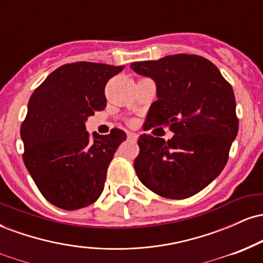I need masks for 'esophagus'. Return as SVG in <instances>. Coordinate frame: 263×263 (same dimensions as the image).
Wrapping results in <instances>:
<instances>
[{"label": "esophagus", "instance_id": "1", "mask_svg": "<svg viewBox=\"0 0 263 263\" xmlns=\"http://www.w3.org/2000/svg\"><path fill=\"white\" fill-rule=\"evenodd\" d=\"M127 140L128 141H132V142H136V141H137V135L134 134V132H128V134H127Z\"/></svg>", "mask_w": 263, "mask_h": 263}]
</instances>
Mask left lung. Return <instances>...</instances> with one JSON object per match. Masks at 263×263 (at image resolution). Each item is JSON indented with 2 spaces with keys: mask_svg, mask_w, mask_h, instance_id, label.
Wrapping results in <instances>:
<instances>
[{
  "mask_svg": "<svg viewBox=\"0 0 263 263\" xmlns=\"http://www.w3.org/2000/svg\"><path fill=\"white\" fill-rule=\"evenodd\" d=\"M155 80L158 100L147 114V129L168 126L165 142L151 135L138 138L134 165L144 186L168 199H185L203 190L224 170L238 131L232 86L210 60L174 54L131 64Z\"/></svg>",
  "mask_w": 263,
  "mask_h": 263,
  "instance_id": "1",
  "label": "left lung"
}]
</instances>
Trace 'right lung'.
Listing matches in <instances>:
<instances>
[{"label":"right lung","instance_id":"add662e5","mask_svg":"<svg viewBox=\"0 0 263 263\" xmlns=\"http://www.w3.org/2000/svg\"><path fill=\"white\" fill-rule=\"evenodd\" d=\"M125 68L101 63L64 64L32 93L21 126L23 162L42 195L64 210L95 203L126 134L86 131L87 117L106 107L105 86Z\"/></svg>","mask_w":263,"mask_h":263}]
</instances>
